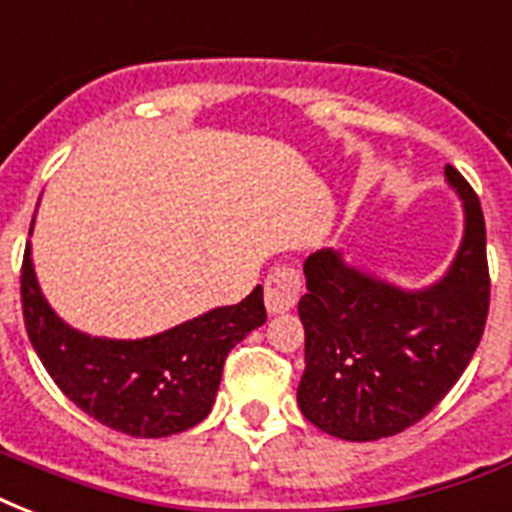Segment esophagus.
<instances>
[{"label": "esophagus", "instance_id": "esophagus-1", "mask_svg": "<svg viewBox=\"0 0 512 512\" xmlns=\"http://www.w3.org/2000/svg\"><path fill=\"white\" fill-rule=\"evenodd\" d=\"M303 292V279L292 265H276L265 279V308L268 313H284L295 308Z\"/></svg>", "mask_w": 512, "mask_h": 512}]
</instances>
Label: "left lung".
Returning <instances> with one entry per match:
<instances>
[{"instance_id": "8db88e82", "label": "left lung", "mask_w": 512, "mask_h": 512, "mask_svg": "<svg viewBox=\"0 0 512 512\" xmlns=\"http://www.w3.org/2000/svg\"><path fill=\"white\" fill-rule=\"evenodd\" d=\"M446 177L465 207V236L433 287L404 292L345 265L335 249L305 260L297 404L329 436L377 441L412 428L454 388L481 342L492 292L484 212L452 164Z\"/></svg>"}]
</instances>
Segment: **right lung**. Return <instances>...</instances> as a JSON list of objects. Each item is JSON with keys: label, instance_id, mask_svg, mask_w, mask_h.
Here are the masks:
<instances>
[{"label": "right lung", "instance_id": "add662e5", "mask_svg": "<svg viewBox=\"0 0 512 512\" xmlns=\"http://www.w3.org/2000/svg\"><path fill=\"white\" fill-rule=\"evenodd\" d=\"M20 303L28 340L66 398L135 438L175 436L199 425L215 404L231 348L265 324L263 287H255L239 305L215 308L146 340L82 335L63 324L39 292L28 244Z\"/></svg>", "mask_w": 512, "mask_h": 512}]
</instances>
